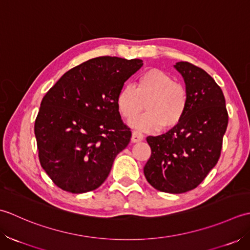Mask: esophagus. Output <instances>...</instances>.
<instances>
[{
  "label": "esophagus",
  "instance_id": "obj_1",
  "mask_svg": "<svg viewBox=\"0 0 250 250\" xmlns=\"http://www.w3.org/2000/svg\"><path fill=\"white\" fill-rule=\"evenodd\" d=\"M141 140H144V135L139 131H132L131 142H139Z\"/></svg>",
  "mask_w": 250,
  "mask_h": 250
}]
</instances>
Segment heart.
Listing matches in <instances>:
<instances>
[{"instance_id":"1","label":"heart","mask_w":250,"mask_h":250,"mask_svg":"<svg viewBox=\"0 0 250 250\" xmlns=\"http://www.w3.org/2000/svg\"><path fill=\"white\" fill-rule=\"evenodd\" d=\"M116 104L124 119L131 120L146 109V113L130 122L137 129L169 130L180 124L188 106V90L174 78L152 68L137 78L135 87L124 85L116 97Z\"/></svg>"}]
</instances>
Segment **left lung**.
I'll use <instances>...</instances> for the list:
<instances>
[{
	"label": "left lung",
	"mask_w": 250,
	"mask_h": 250,
	"mask_svg": "<svg viewBox=\"0 0 250 250\" xmlns=\"http://www.w3.org/2000/svg\"><path fill=\"white\" fill-rule=\"evenodd\" d=\"M174 67L188 90L186 114L166 134L146 137L151 156L144 172L156 190L179 194L195 189L217 164L229 115L221 88L206 71L187 61Z\"/></svg>",
	"instance_id": "obj_1"
}]
</instances>
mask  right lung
<instances>
[{
  "mask_svg": "<svg viewBox=\"0 0 250 250\" xmlns=\"http://www.w3.org/2000/svg\"><path fill=\"white\" fill-rule=\"evenodd\" d=\"M141 59L103 56L69 70L41 103L35 120L41 166L70 193L99 188L131 131L121 119L116 97Z\"/></svg>",
  "mask_w": 250,
  "mask_h": 250,
  "instance_id": "right-lung-1",
  "label": "right lung"
}]
</instances>
